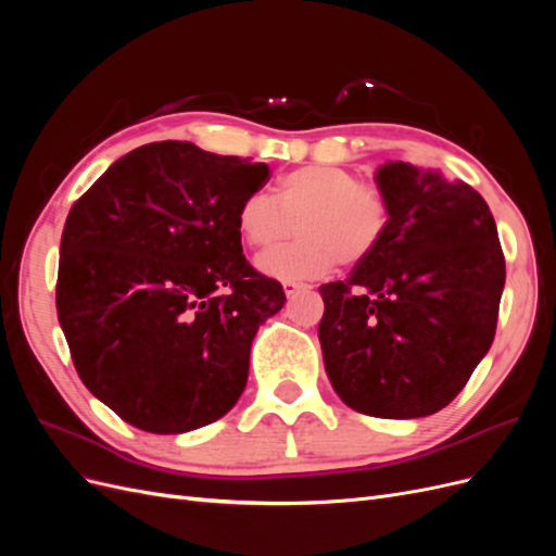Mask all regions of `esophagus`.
I'll use <instances>...</instances> for the list:
<instances>
[{
	"instance_id": "esophagus-1",
	"label": "esophagus",
	"mask_w": 556,
	"mask_h": 556,
	"mask_svg": "<svg viewBox=\"0 0 556 556\" xmlns=\"http://www.w3.org/2000/svg\"><path fill=\"white\" fill-rule=\"evenodd\" d=\"M282 290H285V294H288V296H294V294L301 292V290H311V285L296 282V280H285V282H282Z\"/></svg>"
}]
</instances>
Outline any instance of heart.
I'll return each instance as SVG.
<instances>
[{"label": "heart", "instance_id": "1", "mask_svg": "<svg viewBox=\"0 0 556 556\" xmlns=\"http://www.w3.org/2000/svg\"><path fill=\"white\" fill-rule=\"evenodd\" d=\"M390 220V199L378 185L329 164L301 166L278 180L276 201L252 192L237 211L241 239L257 250L283 242L300 225L294 247L257 260L260 271L278 280L319 278L339 260L345 266L366 262L384 241Z\"/></svg>", "mask_w": 556, "mask_h": 556}]
</instances>
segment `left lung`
I'll use <instances>...</instances> for the list:
<instances>
[{
    "label": "left lung",
    "mask_w": 556,
    "mask_h": 556,
    "mask_svg": "<svg viewBox=\"0 0 556 556\" xmlns=\"http://www.w3.org/2000/svg\"><path fill=\"white\" fill-rule=\"evenodd\" d=\"M376 182L390 199V231L350 278L319 288L317 336L345 406L427 417L490 352L506 260L494 215L470 185L408 162H384Z\"/></svg>",
    "instance_id": "left-lung-1"
}]
</instances>
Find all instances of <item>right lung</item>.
Instances as JSON below:
<instances>
[{"label":"right lung","mask_w":556,"mask_h":556,"mask_svg":"<svg viewBox=\"0 0 556 556\" xmlns=\"http://www.w3.org/2000/svg\"><path fill=\"white\" fill-rule=\"evenodd\" d=\"M266 180V164L157 141L113 162L66 215L60 327L83 384L127 425L192 431L245 390L252 339L285 304L237 229Z\"/></svg>","instance_id":"obj_1"}]
</instances>
